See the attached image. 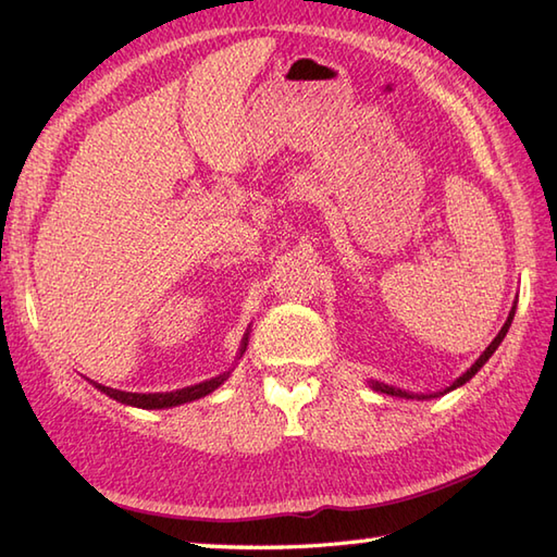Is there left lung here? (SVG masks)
Masks as SVG:
<instances>
[{
    "instance_id": "left-lung-1",
    "label": "left lung",
    "mask_w": 557,
    "mask_h": 557,
    "mask_svg": "<svg viewBox=\"0 0 557 557\" xmlns=\"http://www.w3.org/2000/svg\"><path fill=\"white\" fill-rule=\"evenodd\" d=\"M515 311H517V301L512 304V311H510V315H507V321H505V325L500 327V333L495 335V339L491 342V345L483 349V354L481 357L469 366V369L461 373L457 381L449 385V387H445L443 393H429V395H423V393H409V389H401V387H395V385H387V383H381V381H369V385L375 389V393H383V395H393V397H405V399H433V397H441V395H445V393H449V389H457V387H461L465 383H469L471 377H474L481 369H483V363H486L493 354H495V349L500 347V342L505 339V335H507V330H510V325H512V318H515Z\"/></svg>"
}]
</instances>
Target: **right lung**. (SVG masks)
<instances>
[{
  "instance_id": "1",
  "label": "right lung",
  "mask_w": 557,
  "mask_h": 557,
  "mask_svg": "<svg viewBox=\"0 0 557 557\" xmlns=\"http://www.w3.org/2000/svg\"><path fill=\"white\" fill-rule=\"evenodd\" d=\"M248 347V330L242 337V347H239V354H236V359L244 357V351ZM232 371H224L215 377H210V381H203L198 385H188V387H182V389H172V393H124V389H114V387H104L96 381H90L92 385H96L100 393H104L108 397L122 401V405L126 407H138V409H170V407H180V405H186V401H194V399H200L206 397L210 393H215V389L227 381Z\"/></svg>"
}]
</instances>
